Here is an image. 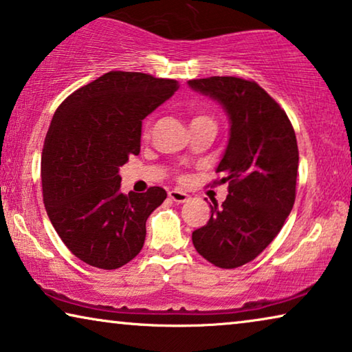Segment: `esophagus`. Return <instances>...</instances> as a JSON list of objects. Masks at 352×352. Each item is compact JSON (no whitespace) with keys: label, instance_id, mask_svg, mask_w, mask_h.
Instances as JSON below:
<instances>
[{"label":"esophagus","instance_id":"obj_1","mask_svg":"<svg viewBox=\"0 0 352 352\" xmlns=\"http://www.w3.org/2000/svg\"><path fill=\"white\" fill-rule=\"evenodd\" d=\"M168 198L176 203H184L188 200V195L186 192H181V190H170L168 192Z\"/></svg>","mask_w":352,"mask_h":352}]
</instances>
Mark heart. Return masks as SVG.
Here are the masks:
<instances>
[{"mask_svg": "<svg viewBox=\"0 0 352 352\" xmlns=\"http://www.w3.org/2000/svg\"><path fill=\"white\" fill-rule=\"evenodd\" d=\"M193 120H211L210 119V117H206V116H198V117H195V119H193ZM192 120V122H193Z\"/></svg>", "mask_w": 352, "mask_h": 352, "instance_id": "b5f03b06", "label": "heart"}]
</instances>
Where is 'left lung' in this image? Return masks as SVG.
<instances>
[{"mask_svg":"<svg viewBox=\"0 0 352 352\" xmlns=\"http://www.w3.org/2000/svg\"><path fill=\"white\" fill-rule=\"evenodd\" d=\"M226 111L230 136L216 173L228 182L222 206L192 233L197 252L219 268L251 262L281 230L295 201L298 147L289 117L261 85L232 76L188 80Z\"/></svg>","mask_w":352,"mask_h":352,"instance_id":"8db88e82","label":"left lung"}]
</instances>
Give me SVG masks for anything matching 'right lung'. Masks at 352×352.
Masks as SVG:
<instances>
[{"label": "right lung", "instance_id": "1", "mask_svg": "<svg viewBox=\"0 0 352 352\" xmlns=\"http://www.w3.org/2000/svg\"><path fill=\"white\" fill-rule=\"evenodd\" d=\"M177 80L109 71L71 94L45 135L41 177L47 216L66 248L91 267L116 270L138 256L162 187L120 192L119 170L138 155L142 120Z\"/></svg>", "mask_w": 352, "mask_h": 352}]
</instances>
